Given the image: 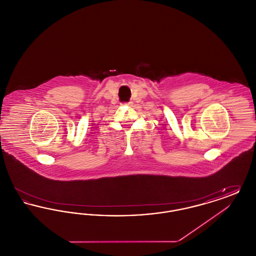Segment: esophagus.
<instances>
[{
	"label": "esophagus",
	"instance_id": "1",
	"mask_svg": "<svg viewBox=\"0 0 256 256\" xmlns=\"http://www.w3.org/2000/svg\"><path fill=\"white\" fill-rule=\"evenodd\" d=\"M126 104V106H132L134 104V102H128V104Z\"/></svg>",
	"mask_w": 256,
	"mask_h": 256
}]
</instances>
